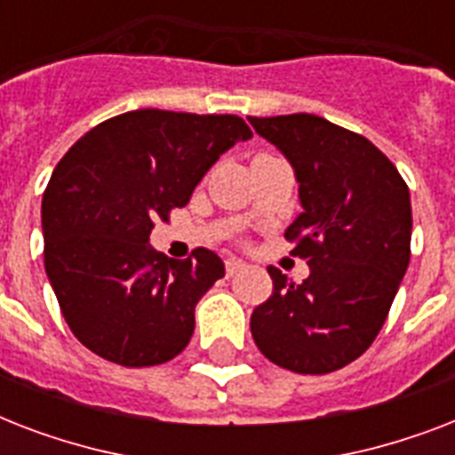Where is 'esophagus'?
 <instances>
[{
  "label": "esophagus",
  "instance_id": "esophagus-1",
  "mask_svg": "<svg viewBox=\"0 0 455 455\" xmlns=\"http://www.w3.org/2000/svg\"><path fill=\"white\" fill-rule=\"evenodd\" d=\"M245 269V262L238 259V257H228L227 259V276H235L238 271Z\"/></svg>",
  "mask_w": 455,
  "mask_h": 455
}]
</instances>
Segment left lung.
Masks as SVG:
<instances>
[{"label": "left lung", "instance_id": "1", "mask_svg": "<svg viewBox=\"0 0 455 455\" xmlns=\"http://www.w3.org/2000/svg\"><path fill=\"white\" fill-rule=\"evenodd\" d=\"M291 160L302 212L285 228L309 264L295 285L269 267L274 292L250 316L259 352L292 373L323 375L378 338L411 259L409 186L366 137L309 113L248 117Z\"/></svg>", "mask_w": 455, "mask_h": 455}]
</instances>
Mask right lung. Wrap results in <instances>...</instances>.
Wrapping results in <instances>:
<instances>
[{"label":"right lung","mask_w":455,"mask_h":455,"mask_svg":"<svg viewBox=\"0 0 455 455\" xmlns=\"http://www.w3.org/2000/svg\"><path fill=\"white\" fill-rule=\"evenodd\" d=\"M252 132L238 116L141 108L96 124L56 164L44 198V269L66 323L101 359L157 366L184 352L196 304L224 276L212 250L167 259L156 221Z\"/></svg>","instance_id":"1"}]
</instances>
